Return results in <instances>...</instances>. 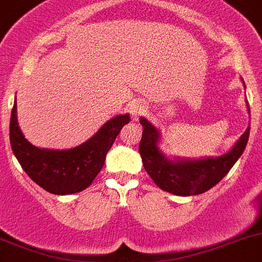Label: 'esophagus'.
<instances>
[{"label":"esophagus","mask_w":262,"mask_h":262,"mask_svg":"<svg viewBox=\"0 0 262 262\" xmlns=\"http://www.w3.org/2000/svg\"><path fill=\"white\" fill-rule=\"evenodd\" d=\"M145 104H143L141 101H139V100H134V101H131L128 104V112L129 114L133 115L134 118H138L139 115L143 114L144 112H145Z\"/></svg>","instance_id":"1"}]
</instances>
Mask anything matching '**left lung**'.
Wrapping results in <instances>:
<instances>
[{"mask_svg": "<svg viewBox=\"0 0 262 262\" xmlns=\"http://www.w3.org/2000/svg\"><path fill=\"white\" fill-rule=\"evenodd\" d=\"M140 123L144 129L139 152L144 169L161 189L179 196L199 195L214 187L241 157L249 138L248 127L235 147L226 155L217 158L174 162L158 150L157 129L147 119L140 118Z\"/></svg>", "mask_w": 262, "mask_h": 262, "instance_id": "8db88e82", "label": "left lung"}]
</instances>
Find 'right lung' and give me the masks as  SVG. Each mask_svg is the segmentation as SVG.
<instances>
[{
  "label": "right lung",
  "instance_id": "add662e5",
  "mask_svg": "<svg viewBox=\"0 0 262 262\" xmlns=\"http://www.w3.org/2000/svg\"><path fill=\"white\" fill-rule=\"evenodd\" d=\"M129 121L128 114L110 119L93 138L74 149H40L20 133L15 101L10 118L11 149L26 174L45 191L54 195L75 193L87 188L97 177L115 138Z\"/></svg>",
  "mask_w": 262,
  "mask_h": 262
}]
</instances>
